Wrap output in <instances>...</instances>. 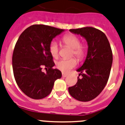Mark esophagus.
Returning a JSON list of instances; mask_svg holds the SVG:
<instances>
[{
    "mask_svg": "<svg viewBox=\"0 0 125 125\" xmlns=\"http://www.w3.org/2000/svg\"><path fill=\"white\" fill-rule=\"evenodd\" d=\"M67 76H68V74H66V73H62V77H66Z\"/></svg>",
    "mask_w": 125,
    "mask_h": 125,
    "instance_id": "1",
    "label": "esophagus"
}]
</instances>
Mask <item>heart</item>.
<instances>
[{"mask_svg":"<svg viewBox=\"0 0 125 125\" xmlns=\"http://www.w3.org/2000/svg\"><path fill=\"white\" fill-rule=\"evenodd\" d=\"M62 42L67 47L72 49L71 56H75L78 60H82L86 54V47L80 44V39L78 36L69 34L64 36ZM49 52L54 58L58 57L59 47L57 42L52 41L49 45ZM56 68L63 73H68L77 65V60L74 58L68 60H60L56 63Z\"/></svg>","mask_w":125,"mask_h":125,"instance_id":"heart-1","label":"heart"}]
</instances>
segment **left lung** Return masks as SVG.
I'll list each match as a JSON object with an SVG mask.
<instances>
[{
	"label": "left lung",
	"instance_id": "1",
	"mask_svg": "<svg viewBox=\"0 0 125 125\" xmlns=\"http://www.w3.org/2000/svg\"><path fill=\"white\" fill-rule=\"evenodd\" d=\"M71 33L86 39L87 54L79 72L75 85L68 88L69 94L77 100L90 101L101 94L107 83L113 63V53L107 36L92 27L70 29Z\"/></svg>",
	"mask_w": 125,
	"mask_h": 125
}]
</instances>
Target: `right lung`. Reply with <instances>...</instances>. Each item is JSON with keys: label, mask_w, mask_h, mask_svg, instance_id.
Here are the masks:
<instances>
[{"label": "right lung", "mask_w": 125, "mask_h": 125, "mask_svg": "<svg viewBox=\"0 0 125 125\" xmlns=\"http://www.w3.org/2000/svg\"><path fill=\"white\" fill-rule=\"evenodd\" d=\"M64 29L44 24L27 27L18 38L12 55V69L17 84L27 96L40 99L52 92L54 81L62 73L55 65L49 52L52 39ZM43 66L47 69L42 71Z\"/></svg>", "instance_id": "add662e5"}]
</instances>
